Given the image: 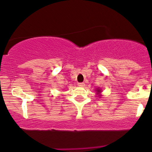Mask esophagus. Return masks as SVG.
<instances>
[{
    "label": "esophagus",
    "instance_id": "34e87169",
    "mask_svg": "<svg viewBox=\"0 0 152 152\" xmlns=\"http://www.w3.org/2000/svg\"><path fill=\"white\" fill-rule=\"evenodd\" d=\"M78 85H79V87H84V86H85V84L84 83V82H80V83L78 84Z\"/></svg>",
    "mask_w": 152,
    "mask_h": 152
}]
</instances>
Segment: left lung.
<instances>
[{"label":"left lung","mask_w":152,"mask_h":152,"mask_svg":"<svg viewBox=\"0 0 152 152\" xmlns=\"http://www.w3.org/2000/svg\"><path fill=\"white\" fill-rule=\"evenodd\" d=\"M97 93H101V90H97Z\"/></svg>","instance_id":"left-lung-1"}]
</instances>
